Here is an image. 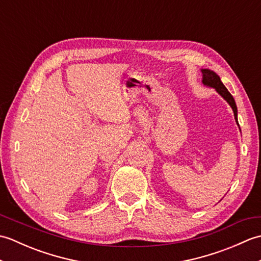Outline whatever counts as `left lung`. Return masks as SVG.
<instances>
[{
  "instance_id": "1",
  "label": "left lung",
  "mask_w": 261,
  "mask_h": 261,
  "mask_svg": "<svg viewBox=\"0 0 261 261\" xmlns=\"http://www.w3.org/2000/svg\"><path fill=\"white\" fill-rule=\"evenodd\" d=\"M202 73H203V84L211 86V87H214L215 90L218 91L221 95H222L226 99V102L231 105L232 110H233L234 119L237 120V123H238V119H237L238 110H237L236 101H234L233 96L231 95V93L226 90V87L223 85V83L221 82L219 75H216L214 71H211L208 69H202Z\"/></svg>"
}]
</instances>
